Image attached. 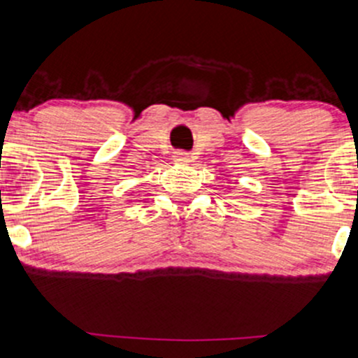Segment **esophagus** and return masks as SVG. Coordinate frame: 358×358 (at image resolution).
<instances>
[{
    "label": "esophagus",
    "instance_id": "34e87169",
    "mask_svg": "<svg viewBox=\"0 0 358 358\" xmlns=\"http://www.w3.org/2000/svg\"><path fill=\"white\" fill-rule=\"evenodd\" d=\"M175 161L176 163H189L190 161V156L187 152H176V156H175Z\"/></svg>",
    "mask_w": 358,
    "mask_h": 358
}]
</instances>
